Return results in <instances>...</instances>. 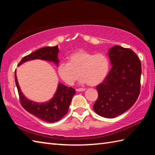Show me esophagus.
Wrapping results in <instances>:
<instances>
[{"mask_svg": "<svg viewBox=\"0 0 155 155\" xmlns=\"http://www.w3.org/2000/svg\"><path fill=\"white\" fill-rule=\"evenodd\" d=\"M85 90H86V89H85V88H77V90H76V91H77V92H83V91H84Z\"/></svg>", "mask_w": 155, "mask_h": 155, "instance_id": "34e87169", "label": "esophagus"}]
</instances>
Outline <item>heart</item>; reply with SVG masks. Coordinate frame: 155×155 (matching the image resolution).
<instances>
[{
    "label": "heart",
    "mask_w": 155,
    "mask_h": 155,
    "mask_svg": "<svg viewBox=\"0 0 155 155\" xmlns=\"http://www.w3.org/2000/svg\"><path fill=\"white\" fill-rule=\"evenodd\" d=\"M68 62H61L57 71L64 83L72 86L81 76V84L96 86L103 82L109 71V62L105 55L79 51L70 54Z\"/></svg>",
    "instance_id": "1"
}]
</instances>
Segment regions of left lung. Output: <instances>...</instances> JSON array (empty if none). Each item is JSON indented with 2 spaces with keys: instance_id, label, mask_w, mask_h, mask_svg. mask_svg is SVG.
<instances>
[{
  "instance_id": "left-lung-1",
  "label": "left lung",
  "mask_w": 155,
  "mask_h": 155,
  "mask_svg": "<svg viewBox=\"0 0 155 155\" xmlns=\"http://www.w3.org/2000/svg\"><path fill=\"white\" fill-rule=\"evenodd\" d=\"M112 68L97 86L98 97L93 109L100 116L112 118L128 110L140 93L141 63L129 48L115 45L107 52Z\"/></svg>"
}]
</instances>
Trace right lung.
<instances>
[{
  "label": "right lung",
  "instance_id": "add662e5",
  "mask_svg": "<svg viewBox=\"0 0 155 155\" xmlns=\"http://www.w3.org/2000/svg\"><path fill=\"white\" fill-rule=\"evenodd\" d=\"M58 52V45L55 47L41 48L23 57L18 66L27 61L40 59L52 62L58 67L59 63ZM15 83L18 92L20 101L23 108L39 119L47 123H54L58 121L68 113L72 97L75 94L74 88L68 87L61 83H58L57 91L51 99L44 103H37L28 99L22 93L16 77V71Z\"/></svg>",
  "mask_w": 155,
  "mask_h": 155
}]
</instances>
